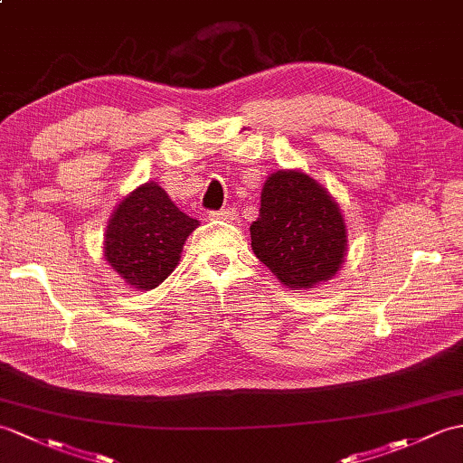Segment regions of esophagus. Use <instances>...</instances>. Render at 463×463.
<instances>
[{
	"label": "esophagus",
	"instance_id": "34e87169",
	"mask_svg": "<svg viewBox=\"0 0 463 463\" xmlns=\"http://www.w3.org/2000/svg\"><path fill=\"white\" fill-rule=\"evenodd\" d=\"M211 217H213V219H221V221L232 222V221H236V211L231 209V207H227V209H221V211L211 213Z\"/></svg>",
	"mask_w": 463,
	"mask_h": 463
}]
</instances>
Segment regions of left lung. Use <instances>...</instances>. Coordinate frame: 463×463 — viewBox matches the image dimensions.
<instances>
[{"label":"left lung","mask_w":463,"mask_h":463,"mask_svg":"<svg viewBox=\"0 0 463 463\" xmlns=\"http://www.w3.org/2000/svg\"><path fill=\"white\" fill-rule=\"evenodd\" d=\"M250 239L258 260L292 289L331 280L347 252V229L335 199L298 169L266 179Z\"/></svg>","instance_id":"8db88e82"}]
</instances>
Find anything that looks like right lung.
<instances>
[{"instance_id": "add662e5", "label": "right lung", "mask_w": 463, "mask_h": 463, "mask_svg": "<svg viewBox=\"0 0 463 463\" xmlns=\"http://www.w3.org/2000/svg\"><path fill=\"white\" fill-rule=\"evenodd\" d=\"M199 221L181 213L157 183L126 195L104 234V256L134 289H154L175 270L187 236Z\"/></svg>"}]
</instances>
